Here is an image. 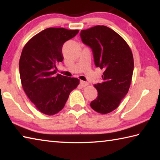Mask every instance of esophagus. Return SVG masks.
I'll list each match as a JSON object with an SVG mask.
<instances>
[{"label": "esophagus", "mask_w": 160, "mask_h": 160, "mask_svg": "<svg viewBox=\"0 0 160 160\" xmlns=\"http://www.w3.org/2000/svg\"><path fill=\"white\" fill-rule=\"evenodd\" d=\"M88 85H89L88 82H85V81H82V80H81V81H80V85L82 86V88H85V87L88 86Z\"/></svg>", "instance_id": "34e87169"}]
</instances>
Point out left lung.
<instances>
[{
    "label": "left lung",
    "mask_w": 160,
    "mask_h": 160,
    "mask_svg": "<svg viewBox=\"0 0 160 160\" xmlns=\"http://www.w3.org/2000/svg\"><path fill=\"white\" fill-rule=\"evenodd\" d=\"M80 37L92 50L95 66L104 70L102 82L94 85L98 95L90 106L99 113L112 112L131 85L134 67L131 48L118 33L104 25L81 30Z\"/></svg>",
    "instance_id": "left-lung-1"
}]
</instances>
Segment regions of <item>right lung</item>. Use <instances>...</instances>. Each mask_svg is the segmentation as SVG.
Listing matches in <instances>:
<instances>
[{
    "label": "right lung",
    "mask_w": 160,
    "mask_h": 160,
    "mask_svg": "<svg viewBox=\"0 0 160 160\" xmlns=\"http://www.w3.org/2000/svg\"><path fill=\"white\" fill-rule=\"evenodd\" d=\"M79 30L49 28L31 38L24 47L19 62L22 86L37 109L54 115L63 109L70 92L80 83L76 78L56 75L63 60L62 47Z\"/></svg>",
    "instance_id": "add662e5"
}]
</instances>
